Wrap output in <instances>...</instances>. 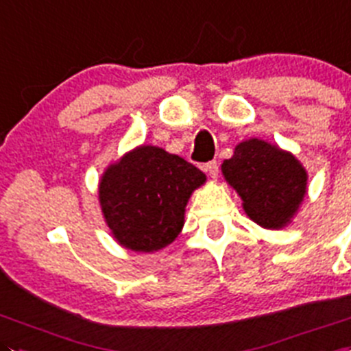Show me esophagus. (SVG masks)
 Here are the masks:
<instances>
[{"label":"esophagus","instance_id":"34e87169","mask_svg":"<svg viewBox=\"0 0 351 351\" xmlns=\"http://www.w3.org/2000/svg\"><path fill=\"white\" fill-rule=\"evenodd\" d=\"M205 172H208V176L212 179H217V176H219V163L213 160V162H208L205 163Z\"/></svg>","mask_w":351,"mask_h":351}]
</instances>
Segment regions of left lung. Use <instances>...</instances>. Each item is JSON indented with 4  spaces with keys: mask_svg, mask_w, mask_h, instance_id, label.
Here are the masks:
<instances>
[{
    "mask_svg": "<svg viewBox=\"0 0 351 351\" xmlns=\"http://www.w3.org/2000/svg\"><path fill=\"white\" fill-rule=\"evenodd\" d=\"M222 176L243 199L246 215L265 229H282L298 213L308 173L293 153L252 138L223 160Z\"/></svg>",
    "mask_w": 351,
    "mask_h": 351,
    "instance_id": "left-lung-1",
    "label": "left lung"
}]
</instances>
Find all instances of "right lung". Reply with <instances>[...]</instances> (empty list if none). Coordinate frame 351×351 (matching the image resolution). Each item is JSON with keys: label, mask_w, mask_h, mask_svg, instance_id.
Here are the masks:
<instances>
[{"label": "right lung", "mask_w": 351, "mask_h": 351, "mask_svg": "<svg viewBox=\"0 0 351 351\" xmlns=\"http://www.w3.org/2000/svg\"><path fill=\"white\" fill-rule=\"evenodd\" d=\"M205 182V173L179 155L141 145L106 167L98 186L99 206L120 246L153 253L178 238L186 205Z\"/></svg>", "instance_id": "add662e5"}]
</instances>
